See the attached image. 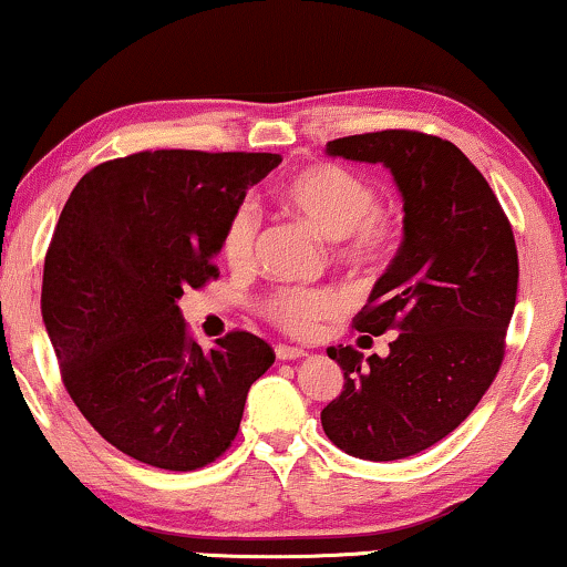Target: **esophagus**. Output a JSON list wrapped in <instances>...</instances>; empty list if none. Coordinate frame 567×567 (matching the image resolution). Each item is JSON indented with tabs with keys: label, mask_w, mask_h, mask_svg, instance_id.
Instances as JSON below:
<instances>
[{
	"label": "esophagus",
	"mask_w": 567,
	"mask_h": 567,
	"mask_svg": "<svg viewBox=\"0 0 567 567\" xmlns=\"http://www.w3.org/2000/svg\"><path fill=\"white\" fill-rule=\"evenodd\" d=\"M305 355H307L305 348H293V346H284V343L276 346L278 361H297V359H305Z\"/></svg>",
	"instance_id": "34e87169"
}]
</instances>
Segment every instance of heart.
I'll use <instances>...</instances> for the list:
<instances>
[{"label": "heart", "instance_id": "heart-1", "mask_svg": "<svg viewBox=\"0 0 567 567\" xmlns=\"http://www.w3.org/2000/svg\"><path fill=\"white\" fill-rule=\"evenodd\" d=\"M278 200L322 237L338 239V252L353 266H374L392 243V224L377 212V193L367 177L336 162H317L291 173L278 188ZM258 216L250 206L235 208L221 237V255L231 268L252 260ZM346 309L332 286H278L262 299V315L276 328L307 338L320 322Z\"/></svg>", "mask_w": 567, "mask_h": 567}]
</instances>
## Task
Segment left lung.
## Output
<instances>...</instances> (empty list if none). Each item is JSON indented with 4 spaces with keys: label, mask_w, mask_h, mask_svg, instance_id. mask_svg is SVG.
<instances>
[{
    "label": "left lung",
    "mask_w": 567,
    "mask_h": 567,
    "mask_svg": "<svg viewBox=\"0 0 567 567\" xmlns=\"http://www.w3.org/2000/svg\"><path fill=\"white\" fill-rule=\"evenodd\" d=\"M330 157L382 162L402 193V245L353 324L394 332L390 355L328 348L343 392L322 429L346 454L405 460L446 439L483 400L506 353L518 255L508 216L452 142L377 131L328 142Z\"/></svg>",
    "instance_id": "left-lung-1"
}]
</instances>
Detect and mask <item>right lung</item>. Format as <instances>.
I'll return each mask as SVG.
<instances>
[{
    "instance_id": "obj_1",
    "label": "right lung",
    "mask_w": 567,
    "mask_h": 567,
    "mask_svg": "<svg viewBox=\"0 0 567 567\" xmlns=\"http://www.w3.org/2000/svg\"><path fill=\"white\" fill-rule=\"evenodd\" d=\"M278 165L266 152H136L92 167L69 196L41 312L69 398L118 452L190 472L235 441L274 348L231 330L204 351L177 299L219 276L229 216Z\"/></svg>"
}]
</instances>
